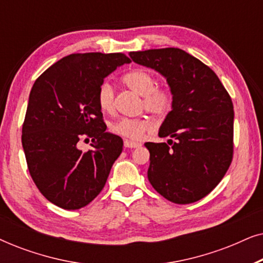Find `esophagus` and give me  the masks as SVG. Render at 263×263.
<instances>
[{"mask_svg":"<svg viewBox=\"0 0 263 263\" xmlns=\"http://www.w3.org/2000/svg\"><path fill=\"white\" fill-rule=\"evenodd\" d=\"M140 146H141V143L140 142L132 141V140H128V139L124 140V147H127V148H136V147H140Z\"/></svg>","mask_w":263,"mask_h":263,"instance_id":"1","label":"esophagus"}]
</instances>
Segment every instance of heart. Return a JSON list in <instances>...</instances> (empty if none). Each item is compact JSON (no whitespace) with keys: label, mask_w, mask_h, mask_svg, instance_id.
Returning a JSON list of instances; mask_svg holds the SVG:
<instances>
[{"label":"heart","mask_w":263,"mask_h":263,"mask_svg":"<svg viewBox=\"0 0 263 263\" xmlns=\"http://www.w3.org/2000/svg\"><path fill=\"white\" fill-rule=\"evenodd\" d=\"M122 81L129 88L143 96L142 107L154 116H164L174 105V93L166 85H157V79L152 73L143 69H134L125 73ZM98 105L104 112H111L115 105V91L110 82H103L97 95ZM152 129V124L146 118L123 117L111 125L115 134L132 140H141Z\"/></svg>","instance_id":"obj_1"}]
</instances>
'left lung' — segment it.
Returning a JSON list of instances; mask_svg holds the SVG:
<instances>
[{"instance_id": "left-lung-1", "label": "left lung", "mask_w": 263, "mask_h": 263, "mask_svg": "<svg viewBox=\"0 0 263 263\" xmlns=\"http://www.w3.org/2000/svg\"><path fill=\"white\" fill-rule=\"evenodd\" d=\"M129 56L164 75L174 93V105L159 136L176 142L145 143L149 151L148 181L171 202H196L219 184L231 165V97L210 67L181 49H151Z\"/></svg>"}]
</instances>
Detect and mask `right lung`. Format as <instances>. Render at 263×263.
Listing matches in <instances>:
<instances>
[{"label": "right lung", "mask_w": 263, "mask_h": 263, "mask_svg": "<svg viewBox=\"0 0 263 263\" xmlns=\"http://www.w3.org/2000/svg\"><path fill=\"white\" fill-rule=\"evenodd\" d=\"M130 59L121 52L71 53L49 67L33 84L23 124L27 167L44 197L63 210L96 199L123 149L106 133L97 95L107 75ZM92 139L91 151L77 148Z\"/></svg>", "instance_id": "right-lung-1"}]
</instances>
